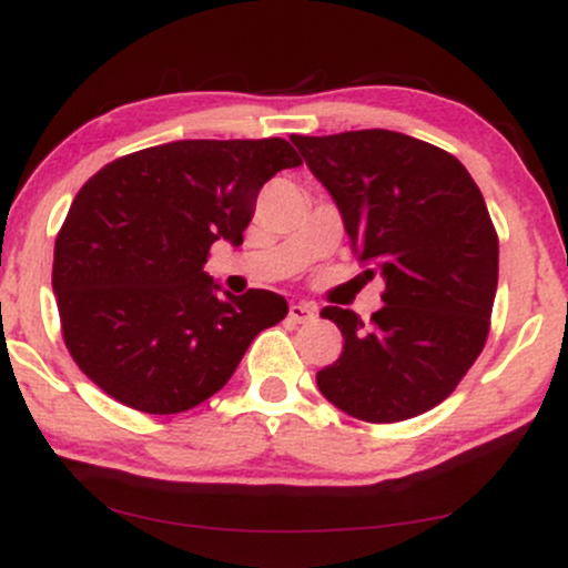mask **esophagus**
Returning a JSON list of instances; mask_svg holds the SVG:
<instances>
[{
  "mask_svg": "<svg viewBox=\"0 0 568 568\" xmlns=\"http://www.w3.org/2000/svg\"><path fill=\"white\" fill-rule=\"evenodd\" d=\"M317 317V307L313 302H294L290 305V321L292 323H310Z\"/></svg>",
  "mask_w": 568,
  "mask_h": 568,
  "instance_id": "esophagus-1",
  "label": "esophagus"
}]
</instances>
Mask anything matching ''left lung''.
Returning <instances> with one entry per match:
<instances>
[{"instance_id":"obj_1","label":"left lung","mask_w":568,"mask_h":568,"mask_svg":"<svg viewBox=\"0 0 568 568\" xmlns=\"http://www.w3.org/2000/svg\"><path fill=\"white\" fill-rule=\"evenodd\" d=\"M336 201L367 274L385 278V305L364 323L323 307L344 352L317 387L344 414L393 424L455 390L484 352L499 282V237L463 162L387 129L292 136Z\"/></svg>"}]
</instances>
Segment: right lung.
I'll list each match as a JSON object with an SVG mask.
<instances>
[{
	"label": "right lung",
	"mask_w": 568,
	"mask_h": 568,
	"mask_svg": "<svg viewBox=\"0 0 568 568\" xmlns=\"http://www.w3.org/2000/svg\"><path fill=\"white\" fill-rule=\"evenodd\" d=\"M302 165L286 139H183L113 160L82 185L53 247L64 344L123 406L181 414L222 390L282 294L224 292L216 240L243 245L263 183Z\"/></svg>",
	"instance_id": "obj_1"
}]
</instances>
